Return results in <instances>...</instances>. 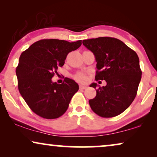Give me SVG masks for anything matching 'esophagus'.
<instances>
[{"instance_id":"1","label":"esophagus","mask_w":157,"mask_h":157,"mask_svg":"<svg viewBox=\"0 0 157 157\" xmlns=\"http://www.w3.org/2000/svg\"><path fill=\"white\" fill-rule=\"evenodd\" d=\"M79 88H80L81 89H85L87 88V86H85V85H80L79 86Z\"/></svg>"}]
</instances>
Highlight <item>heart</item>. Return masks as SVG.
Wrapping results in <instances>:
<instances>
[{
  "instance_id": "1",
  "label": "heart",
  "mask_w": 157,
  "mask_h": 157,
  "mask_svg": "<svg viewBox=\"0 0 157 157\" xmlns=\"http://www.w3.org/2000/svg\"><path fill=\"white\" fill-rule=\"evenodd\" d=\"M74 78L76 79V81H78V82H86L87 80L86 76L84 73L83 72H79L74 76Z\"/></svg>"
}]
</instances>
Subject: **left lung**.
<instances>
[{"label": "left lung", "instance_id": "1", "mask_svg": "<svg viewBox=\"0 0 157 157\" xmlns=\"http://www.w3.org/2000/svg\"><path fill=\"white\" fill-rule=\"evenodd\" d=\"M83 45L95 56L97 71L95 79L105 80L106 85L96 90L89 100L94 113L111 118L124 112L136 97L141 78L136 53L117 38L99 37L83 40ZM96 83L90 86L96 87Z\"/></svg>", "mask_w": 157, "mask_h": 157}]
</instances>
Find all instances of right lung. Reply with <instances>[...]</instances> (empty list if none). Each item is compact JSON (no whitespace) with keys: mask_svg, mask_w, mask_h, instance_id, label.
Listing matches in <instances>:
<instances>
[{"mask_svg":"<svg viewBox=\"0 0 157 157\" xmlns=\"http://www.w3.org/2000/svg\"><path fill=\"white\" fill-rule=\"evenodd\" d=\"M81 45V40L71 43L43 39L21 53L16 70L19 92L30 109L40 117L53 119L61 117L78 91V83L72 79L65 78L58 84L51 78L58 67L63 66L68 53Z\"/></svg>","mask_w":157,"mask_h":157,"instance_id":"obj_1","label":"right lung"}]
</instances>
